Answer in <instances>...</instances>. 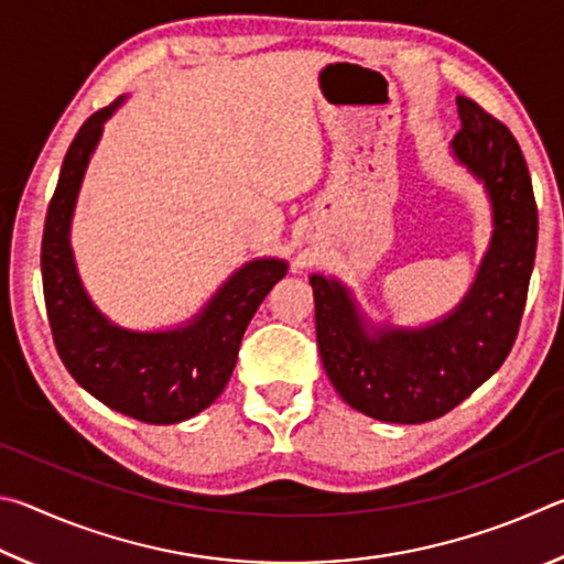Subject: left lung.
<instances>
[{"label": "left lung", "mask_w": 564, "mask_h": 564, "mask_svg": "<svg viewBox=\"0 0 564 564\" xmlns=\"http://www.w3.org/2000/svg\"><path fill=\"white\" fill-rule=\"evenodd\" d=\"M453 153L488 187L492 245L466 302L429 329L369 337L339 282L312 276L319 357L351 409L387 423H426L456 409L508 359L516 344L538 247V205L510 128L458 96Z\"/></svg>", "instance_id": "obj_1"}]
</instances>
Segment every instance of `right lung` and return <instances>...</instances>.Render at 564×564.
<instances>
[{"label": "right lung", "mask_w": 564, "mask_h": 564, "mask_svg": "<svg viewBox=\"0 0 564 564\" xmlns=\"http://www.w3.org/2000/svg\"><path fill=\"white\" fill-rule=\"evenodd\" d=\"M116 106L88 116L78 128L48 200L42 237L46 317L58 357L76 383L123 416L165 426L195 416L220 397L247 324L288 272V264L280 260L245 264L185 329L135 334L104 319L78 282L68 225L88 155Z\"/></svg>", "instance_id": "add662e5"}]
</instances>
